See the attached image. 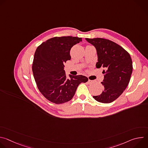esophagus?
<instances>
[{"mask_svg": "<svg viewBox=\"0 0 148 148\" xmlns=\"http://www.w3.org/2000/svg\"><path fill=\"white\" fill-rule=\"evenodd\" d=\"M88 83H89V84H92V83L93 82V81H92V80L88 79Z\"/></svg>", "mask_w": 148, "mask_h": 148, "instance_id": "1", "label": "esophagus"}]
</instances>
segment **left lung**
Returning a JSON list of instances; mask_svg holds the SVG:
<instances>
[{"label": "left lung", "mask_w": 148, "mask_h": 148, "mask_svg": "<svg viewBox=\"0 0 148 148\" xmlns=\"http://www.w3.org/2000/svg\"><path fill=\"white\" fill-rule=\"evenodd\" d=\"M86 40L96 49L98 62L96 67L104 68L101 84L104 90L99 95L93 96L97 101L111 103L117 99L127 87L132 73V61L123 48L110 40L102 38Z\"/></svg>", "instance_id": "left-lung-1"}]
</instances>
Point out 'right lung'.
Here are the masks:
<instances>
[{"label":"right lung","instance_id":"add662e5","mask_svg":"<svg viewBox=\"0 0 148 148\" xmlns=\"http://www.w3.org/2000/svg\"><path fill=\"white\" fill-rule=\"evenodd\" d=\"M82 38L73 36L55 37L41 43L36 49L32 66L40 92L51 102L60 104L70 101L79 84L88 81L82 75H69L67 78L64 63L71 59L70 50Z\"/></svg>","mask_w":148,"mask_h":148}]
</instances>
